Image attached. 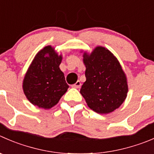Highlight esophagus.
Returning a JSON list of instances; mask_svg holds the SVG:
<instances>
[{
	"label": "esophagus",
	"instance_id": "esophagus-1",
	"mask_svg": "<svg viewBox=\"0 0 154 154\" xmlns=\"http://www.w3.org/2000/svg\"><path fill=\"white\" fill-rule=\"evenodd\" d=\"M80 86H81V83H80V81H77L75 83H74V84L72 85V87L77 88V89L80 88Z\"/></svg>",
	"mask_w": 154,
	"mask_h": 154
}]
</instances>
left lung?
Segmentation results:
<instances>
[{"label":"left lung","instance_id":"obj_1","mask_svg":"<svg viewBox=\"0 0 154 154\" xmlns=\"http://www.w3.org/2000/svg\"><path fill=\"white\" fill-rule=\"evenodd\" d=\"M86 80L80 93L88 107L98 113H109L118 108L127 96V78L113 53L96 47L89 54L84 52Z\"/></svg>","mask_w":154,"mask_h":154}]
</instances>
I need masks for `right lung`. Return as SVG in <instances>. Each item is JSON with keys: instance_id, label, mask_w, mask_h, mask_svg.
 <instances>
[{"instance_id": "add662e5", "label": "right lung", "mask_w": 154, "mask_h": 154, "mask_svg": "<svg viewBox=\"0 0 154 154\" xmlns=\"http://www.w3.org/2000/svg\"><path fill=\"white\" fill-rule=\"evenodd\" d=\"M62 59V55L59 56L51 46L45 47L36 55L22 83L24 93L31 104L50 109L67 92L69 86L59 68Z\"/></svg>"}]
</instances>
